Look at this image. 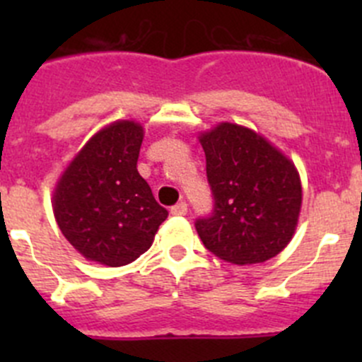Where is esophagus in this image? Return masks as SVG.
I'll use <instances>...</instances> for the list:
<instances>
[{
    "label": "esophagus",
    "instance_id": "obj_1",
    "mask_svg": "<svg viewBox=\"0 0 362 362\" xmlns=\"http://www.w3.org/2000/svg\"><path fill=\"white\" fill-rule=\"evenodd\" d=\"M170 211H171V215H185L187 214V203L180 202V203L173 204Z\"/></svg>",
    "mask_w": 362,
    "mask_h": 362
}]
</instances>
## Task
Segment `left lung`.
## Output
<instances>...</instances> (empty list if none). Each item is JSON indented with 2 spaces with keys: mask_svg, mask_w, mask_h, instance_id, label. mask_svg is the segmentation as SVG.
Instances as JSON below:
<instances>
[{
  "mask_svg": "<svg viewBox=\"0 0 362 362\" xmlns=\"http://www.w3.org/2000/svg\"><path fill=\"white\" fill-rule=\"evenodd\" d=\"M214 208L196 218L203 245L233 264L275 257L294 235L301 182L280 151L247 127L222 122L199 138Z\"/></svg>",
  "mask_w": 362,
  "mask_h": 362,
  "instance_id": "1",
  "label": "left lung"
}]
</instances>
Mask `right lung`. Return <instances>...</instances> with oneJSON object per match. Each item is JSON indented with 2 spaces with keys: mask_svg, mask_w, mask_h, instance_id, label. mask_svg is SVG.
<instances>
[{
  "mask_svg": "<svg viewBox=\"0 0 362 362\" xmlns=\"http://www.w3.org/2000/svg\"><path fill=\"white\" fill-rule=\"evenodd\" d=\"M144 127L113 122L94 134L54 192V215L66 240L89 261L124 266L151 249L168 210L136 170Z\"/></svg>",
  "mask_w": 362,
  "mask_h": 362,
  "instance_id": "1",
  "label": "right lung"
}]
</instances>
